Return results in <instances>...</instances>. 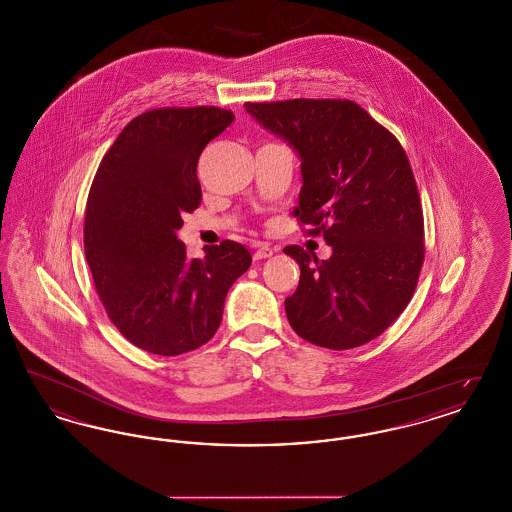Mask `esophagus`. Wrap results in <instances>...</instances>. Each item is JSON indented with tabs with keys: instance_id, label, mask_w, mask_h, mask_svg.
Returning a JSON list of instances; mask_svg holds the SVG:
<instances>
[{
	"instance_id": "obj_1",
	"label": "esophagus",
	"mask_w": 512,
	"mask_h": 512,
	"mask_svg": "<svg viewBox=\"0 0 512 512\" xmlns=\"http://www.w3.org/2000/svg\"><path fill=\"white\" fill-rule=\"evenodd\" d=\"M272 255V247H268V245H259L257 249H255V253H253V259L255 261H259V259H267Z\"/></svg>"
}]
</instances>
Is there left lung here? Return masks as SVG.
I'll list each match as a JSON object with an SVG mask.
<instances>
[{
    "mask_svg": "<svg viewBox=\"0 0 512 512\" xmlns=\"http://www.w3.org/2000/svg\"><path fill=\"white\" fill-rule=\"evenodd\" d=\"M245 109L299 153L303 186L293 217L332 245L326 261L284 247L301 268L286 299L295 334L334 351L378 338L409 305L424 263L422 205L405 149L349 99Z\"/></svg>",
    "mask_w": 512,
    "mask_h": 512,
    "instance_id": "left-lung-1",
    "label": "left lung"
}]
</instances>
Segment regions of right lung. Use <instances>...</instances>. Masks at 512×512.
Returning a JSON list of instances; mask_svg holds the SVG:
<instances>
[{
	"label": "right lung",
	"instance_id": "right-lung-1",
	"mask_svg": "<svg viewBox=\"0 0 512 512\" xmlns=\"http://www.w3.org/2000/svg\"><path fill=\"white\" fill-rule=\"evenodd\" d=\"M232 121L219 107L151 109L122 128L94 176L86 261L111 322L147 353L174 357L211 340L226 293L251 265L230 240L188 259L176 236L201 203L199 155Z\"/></svg>",
	"mask_w": 512,
	"mask_h": 512
}]
</instances>
